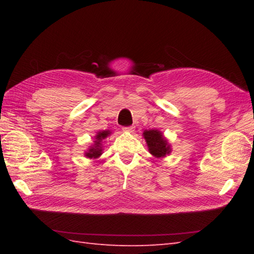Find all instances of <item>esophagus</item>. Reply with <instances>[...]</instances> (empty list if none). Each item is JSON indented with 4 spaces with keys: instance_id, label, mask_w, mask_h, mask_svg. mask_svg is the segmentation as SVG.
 <instances>
[{
    "instance_id": "esophagus-1",
    "label": "esophagus",
    "mask_w": 254,
    "mask_h": 254,
    "mask_svg": "<svg viewBox=\"0 0 254 254\" xmlns=\"http://www.w3.org/2000/svg\"><path fill=\"white\" fill-rule=\"evenodd\" d=\"M122 130L127 133H133L135 128H134V127H122Z\"/></svg>"
}]
</instances>
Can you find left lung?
I'll return each instance as SVG.
<instances>
[{
    "label": "left lung",
    "instance_id": "8db88e82",
    "mask_svg": "<svg viewBox=\"0 0 254 254\" xmlns=\"http://www.w3.org/2000/svg\"><path fill=\"white\" fill-rule=\"evenodd\" d=\"M143 137L146 141L148 152L156 158H164L171 153V145L169 144L163 132L159 130H145Z\"/></svg>",
    "mask_w": 254,
    "mask_h": 254
}]
</instances>
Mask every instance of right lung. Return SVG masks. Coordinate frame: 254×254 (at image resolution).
Returning <instances> with one entry per match:
<instances>
[{"label": "right lung", "instance_id": "1", "mask_svg": "<svg viewBox=\"0 0 254 254\" xmlns=\"http://www.w3.org/2000/svg\"><path fill=\"white\" fill-rule=\"evenodd\" d=\"M110 130H105V131H98L95 135L94 143L90 145L88 149L84 153L86 158L89 159H97L99 158L100 156L104 153V146H102V141L106 139L108 136L111 135Z\"/></svg>", "mask_w": 254, "mask_h": 254}]
</instances>
